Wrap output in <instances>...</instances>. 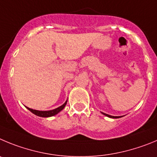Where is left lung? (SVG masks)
Here are the masks:
<instances>
[{
    "label": "left lung",
    "mask_w": 157,
    "mask_h": 157,
    "mask_svg": "<svg viewBox=\"0 0 157 157\" xmlns=\"http://www.w3.org/2000/svg\"><path fill=\"white\" fill-rule=\"evenodd\" d=\"M102 113L103 115H105V116H106V117H109V118H120V117H114V116H110V115H109V114L104 113Z\"/></svg>",
    "instance_id": "obj_1"
}]
</instances>
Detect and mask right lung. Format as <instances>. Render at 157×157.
I'll list each match as a JSON object with an SVG mask.
<instances>
[{"instance_id": "1", "label": "right lung", "mask_w": 157, "mask_h": 157, "mask_svg": "<svg viewBox=\"0 0 157 157\" xmlns=\"http://www.w3.org/2000/svg\"><path fill=\"white\" fill-rule=\"evenodd\" d=\"M66 103H67V101H66V102L62 105L61 106L58 107V108L52 110H48V111H40V110H36V109H30L29 107H26L30 111L31 113H33V114L35 115L38 116V117H53V116L56 115V114L59 113V112H61L62 110L64 109V107L66 106Z\"/></svg>"}]
</instances>
